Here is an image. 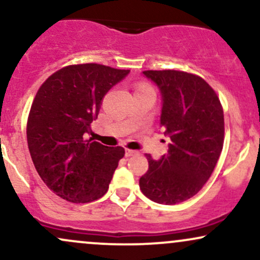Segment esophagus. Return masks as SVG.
<instances>
[{
	"mask_svg": "<svg viewBox=\"0 0 260 260\" xmlns=\"http://www.w3.org/2000/svg\"><path fill=\"white\" fill-rule=\"evenodd\" d=\"M124 154H126V156H133V155L137 154V151L136 150H129V149H126Z\"/></svg>",
	"mask_w": 260,
	"mask_h": 260,
	"instance_id": "obj_1",
	"label": "esophagus"
}]
</instances>
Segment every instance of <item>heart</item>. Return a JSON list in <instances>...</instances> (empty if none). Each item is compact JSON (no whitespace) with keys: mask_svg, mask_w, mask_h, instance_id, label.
<instances>
[{"mask_svg":"<svg viewBox=\"0 0 260 260\" xmlns=\"http://www.w3.org/2000/svg\"><path fill=\"white\" fill-rule=\"evenodd\" d=\"M143 89H151V88H150V86H148V85H140L138 90H143Z\"/></svg>","mask_w":260,"mask_h":260,"instance_id":"1","label":"heart"}]
</instances>
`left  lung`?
Here are the masks:
<instances>
[{
    "label": "left lung",
    "mask_w": 260,
    "mask_h": 260,
    "mask_svg": "<svg viewBox=\"0 0 260 260\" xmlns=\"http://www.w3.org/2000/svg\"><path fill=\"white\" fill-rule=\"evenodd\" d=\"M159 88L160 127L170 140L157 160L147 155L149 170L139 180L143 194L174 205L196 196L214 171L223 145V111L210 85L180 71H144Z\"/></svg>",
    "instance_id": "1"
}]
</instances>
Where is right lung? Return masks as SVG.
Returning a JSON list of instances; mask_svg holds the SVG:
<instances>
[{
    "label": "right lung",
    "mask_w": 260,
    "mask_h": 260,
    "mask_svg": "<svg viewBox=\"0 0 260 260\" xmlns=\"http://www.w3.org/2000/svg\"><path fill=\"white\" fill-rule=\"evenodd\" d=\"M128 73L96 63L68 66L37 92L26 126L29 151L41 180L66 201L89 203L109 189L124 149L105 147L86 134L104 96Z\"/></svg>",
    "instance_id": "right-lung-1"
}]
</instances>
